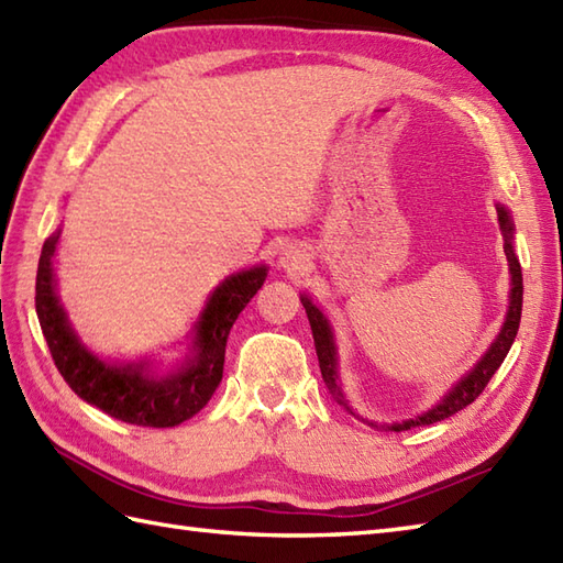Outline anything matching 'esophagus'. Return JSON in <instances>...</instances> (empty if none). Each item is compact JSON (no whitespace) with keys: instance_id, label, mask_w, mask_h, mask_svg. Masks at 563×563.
Wrapping results in <instances>:
<instances>
[{"instance_id":"esophagus-1","label":"esophagus","mask_w":563,"mask_h":563,"mask_svg":"<svg viewBox=\"0 0 563 563\" xmlns=\"http://www.w3.org/2000/svg\"><path fill=\"white\" fill-rule=\"evenodd\" d=\"M302 254H299L295 246H287V250H283V256H280V266L283 268H297L299 264H302Z\"/></svg>"}]
</instances>
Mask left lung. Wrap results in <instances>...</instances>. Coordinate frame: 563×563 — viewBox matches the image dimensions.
Returning <instances> with one entry per match:
<instances>
[{
	"label": "left lung",
	"instance_id": "8db88e82",
	"mask_svg": "<svg viewBox=\"0 0 563 563\" xmlns=\"http://www.w3.org/2000/svg\"><path fill=\"white\" fill-rule=\"evenodd\" d=\"M496 213H499V225L504 232V254L508 261V276H511V290H508V309H506V319L499 335L494 338V343L487 347L485 355L477 360V364L467 374H463L459 382H455L449 390L446 396H443L437 405H431V408L422 415L412 417V420H402V422H372V420H364V417L355 415L350 408V402L343 394V384H341V372H338V345H335V335H333V325L329 321V317L311 302L309 295H299L302 299V307L307 311V319L311 325V335H313V345H317V357H319V367H321V376H323V384L329 388V394L335 398L338 405H343V408L360 417L362 422H367L369 427L378 429V431H405V429H412V427H424V424H434L446 420V417L455 415L459 410L467 408L470 402H473L485 386L489 384V378L494 376V372L501 367V362L506 360L508 350H511L514 341H516V333H518V325H520V311H522V271H520V261L516 256L514 250V218L508 213V208L504 203H496Z\"/></svg>",
	"mask_w": 563,
	"mask_h": 563
}]
</instances>
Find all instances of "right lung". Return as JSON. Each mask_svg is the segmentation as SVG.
<instances>
[{
    "instance_id": "add662e5",
    "label": "right lung",
    "mask_w": 563,
    "mask_h": 563,
    "mask_svg": "<svg viewBox=\"0 0 563 563\" xmlns=\"http://www.w3.org/2000/svg\"><path fill=\"white\" fill-rule=\"evenodd\" d=\"M59 232L43 244L35 278V311L43 335L64 382L78 398L96 405L114 420L139 427H177L211 400L222 378L225 345L232 323L261 290L268 268L254 266L232 273L208 295L194 321L187 355L161 369L153 360L108 362L90 352L71 329L55 280Z\"/></svg>"
}]
</instances>
